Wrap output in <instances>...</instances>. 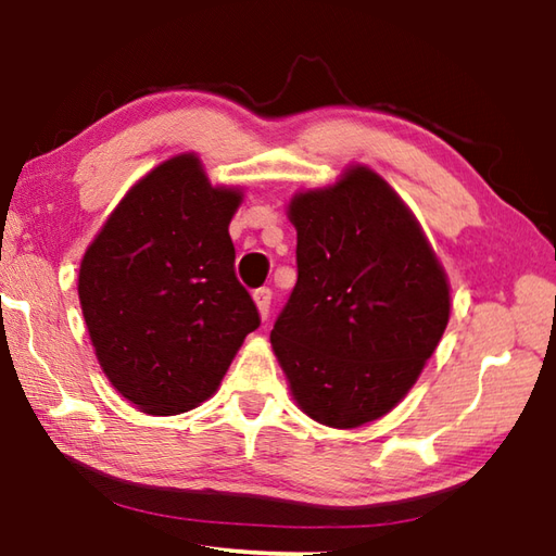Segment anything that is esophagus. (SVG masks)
Listing matches in <instances>:
<instances>
[{
  "label": "esophagus",
  "instance_id": "esophagus-1",
  "mask_svg": "<svg viewBox=\"0 0 556 556\" xmlns=\"http://www.w3.org/2000/svg\"><path fill=\"white\" fill-rule=\"evenodd\" d=\"M252 299H255L260 316L267 318L269 316V304H271V291L267 287H262V289L255 291V294H252Z\"/></svg>",
  "mask_w": 556,
  "mask_h": 556
}]
</instances>
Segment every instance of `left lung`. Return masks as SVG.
<instances>
[{
	"mask_svg": "<svg viewBox=\"0 0 556 556\" xmlns=\"http://www.w3.org/2000/svg\"><path fill=\"white\" fill-rule=\"evenodd\" d=\"M296 287L271 328L291 397L318 425L355 429L397 407L437 351L448 279L419 220L372 168L289 203Z\"/></svg>",
	"mask_w": 556,
	"mask_h": 556,
	"instance_id": "1",
	"label": "left lung"
}]
</instances>
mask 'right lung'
<instances>
[{"mask_svg": "<svg viewBox=\"0 0 556 556\" xmlns=\"http://www.w3.org/2000/svg\"><path fill=\"white\" fill-rule=\"evenodd\" d=\"M240 188L213 186L193 152L129 188L88 244L78 296L98 363L147 414H181L218 390L260 326L228 232Z\"/></svg>", "mask_w": 556, "mask_h": 556, "instance_id": "obj_1", "label": "right lung"}]
</instances>
